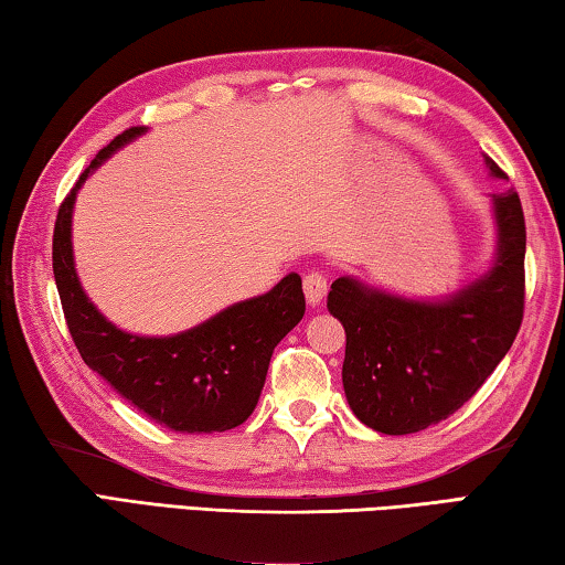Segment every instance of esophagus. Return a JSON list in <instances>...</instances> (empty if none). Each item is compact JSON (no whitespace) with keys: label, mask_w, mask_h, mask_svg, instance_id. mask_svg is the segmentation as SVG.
Returning a JSON list of instances; mask_svg holds the SVG:
<instances>
[{"label":"esophagus","mask_w":565,"mask_h":565,"mask_svg":"<svg viewBox=\"0 0 565 565\" xmlns=\"http://www.w3.org/2000/svg\"><path fill=\"white\" fill-rule=\"evenodd\" d=\"M302 288H305V298H308L310 305H320L324 292H328V277H324V273L320 270H310L305 275Z\"/></svg>","instance_id":"1"}]
</instances>
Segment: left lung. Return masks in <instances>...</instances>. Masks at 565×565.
Here are the masks:
<instances>
[{"instance_id": "8db88e82", "label": "left lung", "mask_w": 565, "mask_h": 565, "mask_svg": "<svg viewBox=\"0 0 565 565\" xmlns=\"http://www.w3.org/2000/svg\"><path fill=\"white\" fill-rule=\"evenodd\" d=\"M489 171L507 173L487 156ZM499 247L491 270L441 302H417L338 277L328 310L348 332L342 384L362 424L412 434L463 407L507 358L526 298V221L519 193L493 195Z\"/></svg>"}]
</instances>
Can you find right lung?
<instances>
[{
  "mask_svg": "<svg viewBox=\"0 0 565 565\" xmlns=\"http://www.w3.org/2000/svg\"><path fill=\"white\" fill-rule=\"evenodd\" d=\"M143 131L134 126L104 146L58 205L52 265L64 318L88 367L156 424L185 434L233 429L253 414L277 342L302 320V280L290 273L270 292L173 338H138L114 328L78 285L72 207L88 171Z\"/></svg>",
  "mask_w": 565,
  "mask_h": 565,
  "instance_id": "add662e5",
  "label": "right lung"
}]
</instances>
